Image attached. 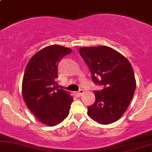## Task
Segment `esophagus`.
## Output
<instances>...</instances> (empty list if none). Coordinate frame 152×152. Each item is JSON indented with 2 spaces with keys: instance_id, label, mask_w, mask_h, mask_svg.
Segmentation results:
<instances>
[{
  "instance_id": "1",
  "label": "esophagus",
  "mask_w": 152,
  "mask_h": 152,
  "mask_svg": "<svg viewBox=\"0 0 152 152\" xmlns=\"http://www.w3.org/2000/svg\"><path fill=\"white\" fill-rule=\"evenodd\" d=\"M83 89H80L79 91H78L76 92V95H77L78 97H80L82 95V94H83Z\"/></svg>"
}]
</instances>
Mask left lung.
Returning a JSON list of instances; mask_svg holds the SVG:
<instances>
[{"instance_id": "1", "label": "left lung", "mask_w": 152, "mask_h": 152, "mask_svg": "<svg viewBox=\"0 0 152 152\" xmlns=\"http://www.w3.org/2000/svg\"><path fill=\"white\" fill-rule=\"evenodd\" d=\"M78 52L89 68L92 81L103 87L94 91L96 101L88 106L87 114L101 124L114 123L125 112L135 91L132 66L123 55L105 46L83 47Z\"/></svg>"}]
</instances>
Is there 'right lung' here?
<instances>
[{
    "instance_id": "right-lung-1",
    "label": "right lung",
    "mask_w": 152,
    "mask_h": 152,
    "mask_svg": "<svg viewBox=\"0 0 152 152\" xmlns=\"http://www.w3.org/2000/svg\"><path fill=\"white\" fill-rule=\"evenodd\" d=\"M72 50L58 45L41 49L26 66L22 84L23 97L38 121L48 126L58 124L67 117L74 99L58 88L56 81L58 65Z\"/></svg>"
}]
</instances>
